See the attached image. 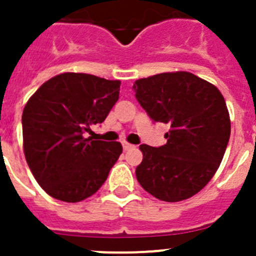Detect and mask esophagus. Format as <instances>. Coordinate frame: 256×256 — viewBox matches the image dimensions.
I'll return each mask as SVG.
<instances>
[{
    "mask_svg": "<svg viewBox=\"0 0 256 256\" xmlns=\"http://www.w3.org/2000/svg\"><path fill=\"white\" fill-rule=\"evenodd\" d=\"M133 148V144H130V142H123V148L124 150H130Z\"/></svg>",
    "mask_w": 256,
    "mask_h": 256,
    "instance_id": "1",
    "label": "esophagus"
}]
</instances>
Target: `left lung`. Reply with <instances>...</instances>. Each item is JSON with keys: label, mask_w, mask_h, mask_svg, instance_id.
Returning a JSON list of instances; mask_svg holds the SVG:
<instances>
[{"label": "left lung", "mask_w": 256, "mask_h": 256, "mask_svg": "<svg viewBox=\"0 0 256 256\" xmlns=\"http://www.w3.org/2000/svg\"><path fill=\"white\" fill-rule=\"evenodd\" d=\"M136 98L154 122L170 126L166 144H141L136 177L144 191L166 202L196 195L218 170L230 134V119L218 88L188 72L136 80Z\"/></svg>", "instance_id": "obj_1"}]
</instances>
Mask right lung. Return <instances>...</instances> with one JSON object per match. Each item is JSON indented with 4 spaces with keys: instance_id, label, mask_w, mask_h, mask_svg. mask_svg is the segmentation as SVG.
I'll return each instance as SVG.
<instances>
[{
    "instance_id": "right-lung-1",
    "label": "right lung",
    "mask_w": 256,
    "mask_h": 256,
    "mask_svg": "<svg viewBox=\"0 0 256 256\" xmlns=\"http://www.w3.org/2000/svg\"><path fill=\"white\" fill-rule=\"evenodd\" d=\"M120 80L61 73L38 88L22 110V148L42 188L65 202H79L104 184L123 148L83 133L102 123L119 98Z\"/></svg>"
}]
</instances>
